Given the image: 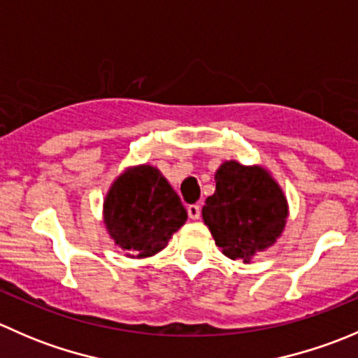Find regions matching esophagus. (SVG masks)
<instances>
[{
    "mask_svg": "<svg viewBox=\"0 0 358 358\" xmlns=\"http://www.w3.org/2000/svg\"><path fill=\"white\" fill-rule=\"evenodd\" d=\"M187 213H189L190 220H199L201 218V208L197 204H190L187 208Z\"/></svg>",
    "mask_w": 358,
    "mask_h": 358,
    "instance_id": "esophagus-1",
    "label": "esophagus"
}]
</instances>
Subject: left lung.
Here are the masks:
<instances>
[{
    "instance_id": "1",
    "label": "left lung",
    "mask_w": 358,
    "mask_h": 358,
    "mask_svg": "<svg viewBox=\"0 0 358 358\" xmlns=\"http://www.w3.org/2000/svg\"><path fill=\"white\" fill-rule=\"evenodd\" d=\"M215 182L216 190L206 199L202 220L223 255L249 263L282 234L289 213L286 196L265 168L237 161L223 162Z\"/></svg>"
}]
</instances>
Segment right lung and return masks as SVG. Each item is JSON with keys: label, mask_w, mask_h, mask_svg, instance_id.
<instances>
[{"label": "right lung", "mask_w": 358, "mask_h": 358, "mask_svg": "<svg viewBox=\"0 0 358 358\" xmlns=\"http://www.w3.org/2000/svg\"><path fill=\"white\" fill-rule=\"evenodd\" d=\"M185 222L187 209L178 194L150 164L133 166L121 173L103 201L107 232L131 258H147L162 251Z\"/></svg>", "instance_id": "right-lung-1"}]
</instances>
